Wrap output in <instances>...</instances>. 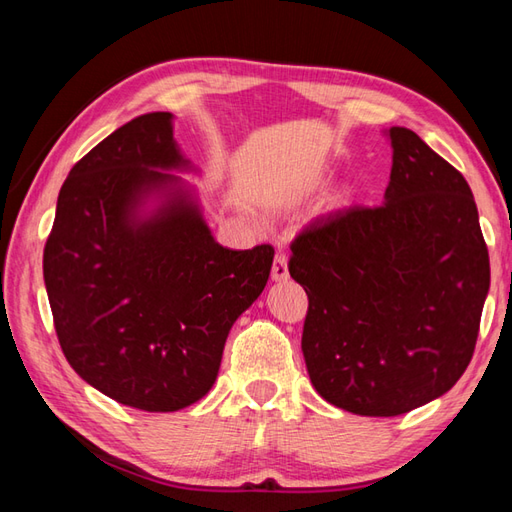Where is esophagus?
<instances>
[{"label":"esophagus","instance_id":"1","mask_svg":"<svg viewBox=\"0 0 512 512\" xmlns=\"http://www.w3.org/2000/svg\"><path fill=\"white\" fill-rule=\"evenodd\" d=\"M273 281H286L288 275V257L284 253H277L275 255V262H273Z\"/></svg>","mask_w":512,"mask_h":512}]
</instances>
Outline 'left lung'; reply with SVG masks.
I'll use <instances>...</instances> for the list:
<instances>
[{"instance_id":"8db88e82","label":"left lung","mask_w":512,"mask_h":512,"mask_svg":"<svg viewBox=\"0 0 512 512\" xmlns=\"http://www.w3.org/2000/svg\"><path fill=\"white\" fill-rule=\"evenodd\" d=\"M385 200L321 215L295 237L308 295L301 350L314 389L358 416H400L469 367L491 264L469 182L407 127Z\"/></svg>"}]
</instances>
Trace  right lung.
Returning <instances> with one entry per match:
<instances>
[{
	"mask_svg": "<svg viewBox=\"0 0 512 512\" xmlns=\"http://www.w3.org/2000/svg\"><path fill=\"white\" fill-rule=\"evenodd\" d=\"M173 116L118 127L72 167L43 248L54 330L72 369L121 405L178 411L209 394L226 336L253 306L273 246L215 242Z\"/></svg>",
	"mask_w": 512,
	"mask_h": 512,
	"instance_id": "add662e5",
	"label": "right lung"
}]
</instances>
